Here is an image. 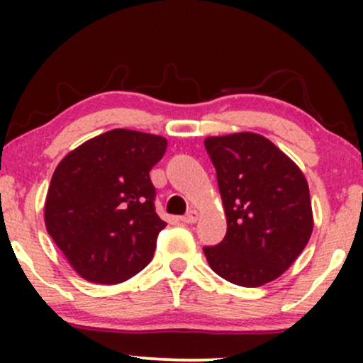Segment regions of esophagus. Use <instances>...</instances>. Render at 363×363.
<instances>
[{"label": "esophagus", "instance_id": "obj_1", "mask_svg": "<svg viewBox=\"0 0 363 363\" xmlns=\"http://www.w3.org/2000/svg\"><path fill=\"white\" fill-rule=\"evenodd\" d=\"M198 220V211L196 210H189L184 216H181L182 223H194Z\"/></svg>", "mask_w": 363, "mask_h": 363}]
</instances>
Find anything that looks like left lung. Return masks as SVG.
<instances>
[{"mask_svg":"<svg viewBox=\"0 0 363 363\" xmlns=\"http://www.w3.org/2000/svg\"><path fill=\"white\" fill-rule=\"evenodd\" d=\"M205 148L216 170L227 216L220 244L203 247L223 280L261 286L289 269L309 242L312 208L301 169L264 136H211Z\"/></svg>","mask_w":363,"mask_h":363,"instance_id":"left-lung-1","label":"left lung"}]
</instances>
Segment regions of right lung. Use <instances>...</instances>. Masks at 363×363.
Wrapping results in <instances>:
<instances>
[{
	"label": "right lung",
	"mask_w": 363,
	"mask_h": 363,
	"mask_svg": "<svg viewBox=\"0 0 363 363\" xmlns=\"http://www.w3.org/2000/svg\"><path fill=\"white\" fill-rule=\"evenodd\" d=\"M167 140L112 129L73 150L54 170L44 218L73 269L102 285L126 281L152 261L165 227L150 170Z\"/></svg>",
	"instance_id": "1"
}]
</instances>
